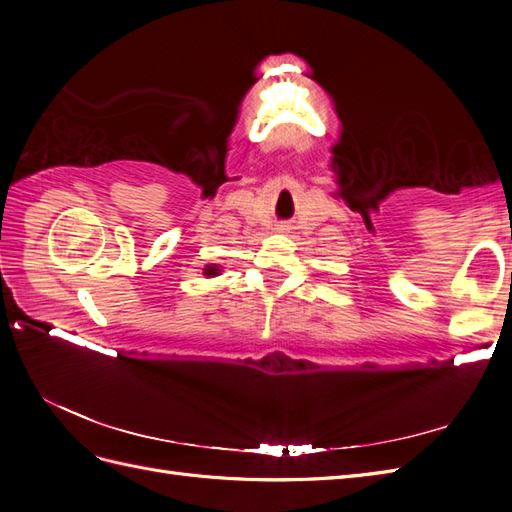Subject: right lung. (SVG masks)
I'll list each match as a JSON object with an SVG mask.
<instances>
[{
  "label": "right lung",
  "instance_id": "1",
  "mask_svg": "<svg viewBox=\"0 0 512 512\" xmlns=\"http://www.w3.org/2000/svg\"><path fill=\"white\" fill-rule=\"evenodd\" d=\"M203 273H205L207 277H215V275H220V267H218V265H207V267L203 269Z\"/></svg>",
  "mask_w": 512,
  "mask_h": 512
}]
</instances>
